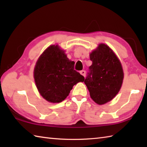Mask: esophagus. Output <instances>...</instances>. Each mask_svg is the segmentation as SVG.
Returning a JSON list of instances; mask_svg holds the SVG:
<instances>
[{"label": "esophagus", "mask_w": 147, "mask_h": 147, "mask_svg": "<svg viewBox=\"0 0 147 147\" xmlns=\"http://www.w3.org/2000/svg\"><path fill=\"white\" fill-rule=\"evenodd\" d=\"M80 74L83 75V76H85V74H86V71L85 70H82L80 71Z\"/></svg>", "instance_id": "esophagus-1"}]
</instances>
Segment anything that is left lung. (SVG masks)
<instances>
[{"label":"left lung","mask_w":147,"mask_h":147,"mask_svg":"<svg viewBox=\"0 0 147 147\" xmlns=\"http://www.w3.org/2000/svg\"><path fill=\"white\" fill-rule=\"evenodd\" d=\"M90 56L92 64L84 83L93 100L102 105L111 100L119 91L124 78L123 68L114 52L103 43Z\"/></svg>","instance_id":"left-lung-1"}]
</instances>
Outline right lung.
I'll return each mask as SVG.
<instances>
[{
  "mask_svg": "<svg viewBox=\"0 0 147 147\" xmlns=\"http://www.w3.org/2000/svg\"><path fill=\"white\" fill-rule=\"evenodd\" d=\"M74 62L68 59L58 45L43 52L34 69V78L40 94L47 100L59 103L67 97L73 86L85 78L74 69Z\"/></svg>",
  "mask_w": 147,
  "mask_h": 147,
  "instance_id": "add662e5",
  "label": "right lung"
}]
</instances>
